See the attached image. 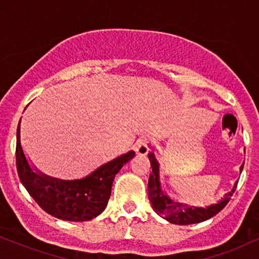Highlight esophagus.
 I'll use <instances>...</instances> for the list:
<instances>
[{"mask_svg": "<svg viewBox=\"0 0 259 259\" xmlns=\"http://www.w3.org/2000/svg\"><path fill=\"white\" fill-rule=\"evenodd\" d=\"M134 150H135V152L138 154H142V156L147 154L148 146H147L146 140H145V139L138 140V141L135 142V145H134Z\"/></svg>", "mask_w": 259, "mask_h": 259, "instance_id": "1", "label": "esophagus"}]
</instances>
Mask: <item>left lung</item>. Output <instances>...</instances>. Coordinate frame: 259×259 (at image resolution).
Instances as JSON below:
<instances>
[{"label": "left lung", "mask_w": 259, "mask_h": 259, "mask_svg": "<svg viewBox=\"0 0 259 259\" xmlns=\"http://www.w3.org/2000/svg\"><path fill=\"white\" fill-rule=\"evenodd\" d=\"M148 159L151 162V167H152V173L148 179V198H150L151 206L154 209L157 214L164 218L171 224L177 225H189L196 224V223H201L207 221V219L212 218L215 214L227 206V203L230 201L231 196H233L235 189H236L239 179L234 183L233 189L224 195V197L217 203L210 204L207 207H194L189 206L186 203H181L175 200H171L164 191L162 186V181H160V171H159V163L156 159L153 152L148 153ZM243 163L240 167V173L242 171Z\"/></svg>", "instance_id": "obj_1"}]
</instances>
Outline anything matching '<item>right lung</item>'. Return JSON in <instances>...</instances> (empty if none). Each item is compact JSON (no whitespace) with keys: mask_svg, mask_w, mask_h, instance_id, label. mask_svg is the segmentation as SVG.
Masks as SVG:
<instances>
[{"mask_svg":"<svg viewBox=\"0 0 259 259\" xmlns=\"http://www.w3.org/2000/svg\"><path fill=\"white\" fill-rule=\"evenodd\" d=\"M134 156L135 152L129 151L81 179L61 180L32 167L20 141V125L17 133V169L23 186L45 212L62 221L86 222L101 214L108 203L115 174Z\"/></svg>","mask_w":259,"mask_h":259,"instance_id":"obj_1","label":"right lung"}]
</instances>
